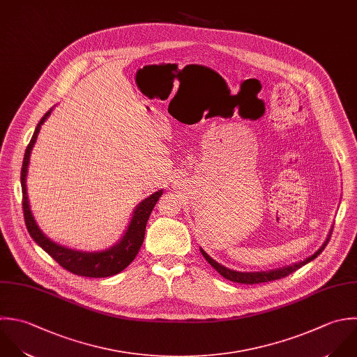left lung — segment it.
<instances>
[{"label": "left lung", "instance_id": "8db88e82", "mask_svg": "<svg viewBox=\"0 0 357 357\" xmlns=\"http://www.w3.org/2000/svg\"><path fill=\"white\" fill-rule=\"evenodd\" d=\"M331 234H333V229L330 231L326 242L321 245V248L314 253L310 257L305 259L303 261H299V263H295L292 266H287V267H282V268H277V270H270V271H256V273H241V271H234V270H229L224 266H221L220 263H217L214 259H211L202 248H200V252L202 255L204 256V259L210 263V266L218 271L225 280H229L232 282H238V284H246V285H255V284H263V282H270V281H275V280H281L284 277H288L289 274H292L294 271H296L298 268H301L302 266L310 263L312 260H314L327 246V243L330 242L331 239Z\"/></svg>", "mask_w": 357, "mask_h": 357}]
</instances>
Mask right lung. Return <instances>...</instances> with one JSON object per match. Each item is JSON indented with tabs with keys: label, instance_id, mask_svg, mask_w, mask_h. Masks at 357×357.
<instances>
[{
	"label": "right lung",
	"instance_id": "right-lung-1",
	"mask_svg": "<svg viewBox=\"0 0 357 357\" xmlns=\"http://www.w3.org/2000/svg\"><path fill=\"white\" fill-rule=\"evenodd\" d=\"M51 111H52V108L37 123L34 133L30 139V143L26 147L22 171H20L22 206H23V217H24V224H26L27 232L30 234L33 241L43 250H45L62 268H65L66 271H69L75 275H82V277H89V278H105V277L115 275V274L121 273L123 268H126L135 260L136 255L139 253L143 239H144L147 220H149L155 203L161 197L162 190L153 193L151 196L144 199L142 203H139V206L133 211V215L128 225V229L123 234V236L121 238V241L107 250L93 252V253L91 252H80V250L68 249L65 246H61V245L52 242L50 238H47L41 232V229L36 224L34 217L30 211L27 189H26V175H27V167H29V161H30V153L37 140L40 128L44 123V121L50 116Z\"/></svg>",
	"mask_w": 357,
	"mask_h": 357
}]
</instances>
